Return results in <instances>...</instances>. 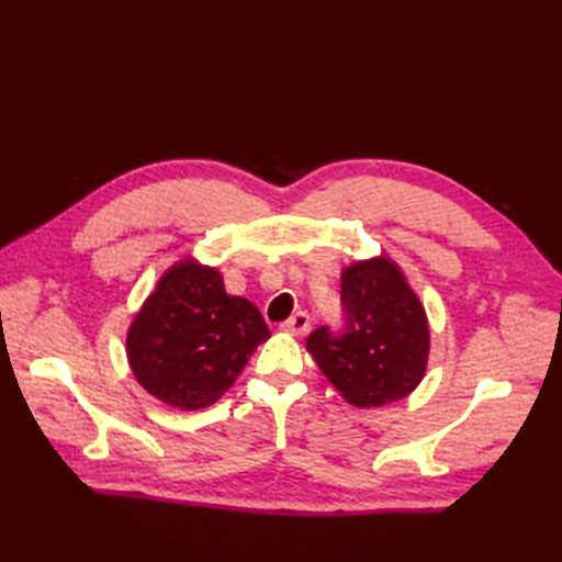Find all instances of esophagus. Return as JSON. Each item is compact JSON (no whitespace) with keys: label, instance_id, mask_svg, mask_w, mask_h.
Here are the masks:
<instances>
[{"label":"esophagus","instance_id":"esophagus-1","mask_svg":"<svg viewBox=\"0 0 562 562\" xmlns=\"http://www.w3.org/2000/svg\"><path fill=\"white\" fill-rule=\"evenodd\" d=\"M310 328H312V318H310V314H304V312H297L295 316H291V318L281 323V330L291 333L295 337L304 335Z\"/></svg>","mask_w":562,"mask_h":562}]
</instances>
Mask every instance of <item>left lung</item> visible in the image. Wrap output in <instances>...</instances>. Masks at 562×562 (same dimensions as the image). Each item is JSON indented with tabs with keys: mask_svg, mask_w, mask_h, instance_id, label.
<instances>
[{
	"mask_svg": "<svg viewBox=\"0 0 562 562\" xmlns=\"http://www.w3.org/2000/svg\"><path fill=\"white\" fill-rule=\"evenodd\" d=\"M342 328H316L307 349L330 384L356 407L405 398L429 359V323L413 288L389 258L342 271Z\"/></svg>",
	"mask_w": 562,
	"mask_h": 562,
	"instance_id": "left-lung-1",
	"label": "left lung"
}]
</instances>
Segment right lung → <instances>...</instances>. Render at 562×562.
Segmentation results:
<instances>
[{"mask_svg":"<svg viewBox=\"0 0 562 562\" xmlns=\"http://www.w3.org/2000/svg\"><path fill=\"white\" fill-rule=\"evenodd\" d=\"M267 337L252 302L227 295L215 269L187 260L166 271L133 318L126 353L151 396L199 411L225 394Z\"/></svg>","mask_w":562,"mask_h":562,"instance_id":"1","label":"right lung"}]
</instances>
